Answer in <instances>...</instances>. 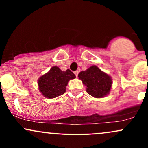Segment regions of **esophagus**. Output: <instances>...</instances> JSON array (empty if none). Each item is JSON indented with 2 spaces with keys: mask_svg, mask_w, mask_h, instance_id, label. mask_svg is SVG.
Wrapping results in <instances>:
<instances>
[{
  "mask_svg": "<svg viewBox=\"0 0 148 148\" xmlns=\"http://www.w3.org/2000/svg\"><path fill=\"white\" fill-rule=\"evenodd\" d=\"M74 74H75V75H76V77H77L78 74H79V71H75V72H74Z\"/></svg>",
  "mask_w": 148,
  "mask_h": 148,
  "instance_id": "esophagus-1",
  "label": "esophagus"
}]
</instances>
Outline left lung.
I'll return each mask as SVG.
<instances>
[{
	"instance_id": "obj_1",
	"label": "left lung",
	"mask_w": 148,
	"mask_h": 148,
	"mask_svg": "<svg viewBox=\"0 0 148 148\" xmlns=\"http://www.w3.org/2000/svg\"><path fill=\"white\" fill-rule=\"evenodd\" d=\"M78 77L86 86V92L95 98H103L111 91V76L102 72L97 66L92 65L86 70L81 71Z\"/></svg>"
}]
</instances>
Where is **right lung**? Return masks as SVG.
I'll use <instances>...</instances> for the list:
<instances>
[{
  "label": "right lung",
  "mask_w": 148,
  "mask_h": 148,
  "mask_svg": "<svg viewBox=\"0 0 148 148\" xmlns=\"http://www.w3.org/2000/svg\"><path fill=\"white\" fill-rule=\"evenodd\" d=\"M75 78V74L69 69L62 71L58 67L53 66L39 78L38 89L45 97L56 98L65 92L68 82Z\"/></svg>",
  "instance_id": "obj_1"
}]
</instances>
